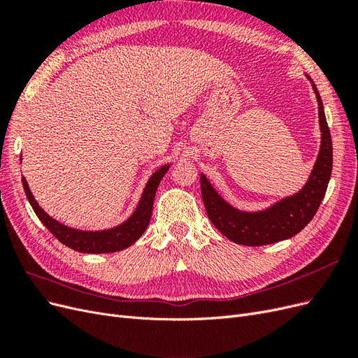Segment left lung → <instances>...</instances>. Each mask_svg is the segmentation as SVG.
<instances>
[{
	"mask_svg": "<svg viewBox=\"0 0 358 358\" xmlns=\"http://www.w3.org/2000/svg\"><path fill=\"white\" fill-rule=\"evenodd\" d=\"M317 95L321 145L312 173L294 196L276 201L270 208L258 212H243L227 203L210 185L203 173L200 175L201 197L209 220L227 239L245 246H263L276 243L300 233L317 213L326 196L333 167V146L330 129L324 115V107L315 83L306 74Z\"/></svg>",
	"mask_w": 358,
	"mask_h": 358,
	"instance_id": "1",
	"label": "left lung"
}]
</instances>
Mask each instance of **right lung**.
<instances>
[{
    "mask_svg": "<svg viewBox=\"0 0 358 358\" xmlns=\"http://www.w3.org/2000/svg\"><path fill=\"white\" fill-rule=\"evenodd\" d=\"M169 169H170V164L162 166L149 178L146 187L143 189L142 199H140L136 210L125 222H122L117 227H113V229L103 230V231L76 230V229H71V227L58 222L57 220H53L52 216H49L40 208L34 196H32L25 178H22V185L27 194V199L32 206V209H34L36 215L38 216V220L62 245H66L74 249V251L83 252V254H107V252L122 251V249L131 246L137 239L142 237V234L145 233V230L149 225L150 215H152L157 188L159 185L162 176L166 175V171Z\"/></svg>",
    "mask_w": 358,
    "mask_h": 358,
    "instance_id": "obj_1",
    "label": "right lung"
}]
</instances>
